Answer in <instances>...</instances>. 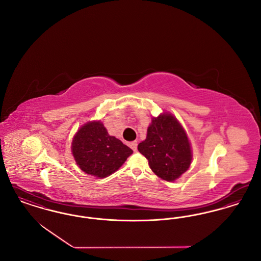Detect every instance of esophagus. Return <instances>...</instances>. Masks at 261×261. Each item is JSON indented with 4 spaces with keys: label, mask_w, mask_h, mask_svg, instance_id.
<instances>
[{
    "label": "esophagus",
    "mask_w": 261,
    "mask_h": 261,
    "mask_svg": "<svg viewBox=\"0 0 261 261\" xmlns=\"http://www.w3.org/2000/svg\"><path fill=\"white\" fill-rule=\"evenodd\" d=\"M137 146H138V143H137V141H134V142H131V143H129V147H130L131 149H133L134 151H136L137 150Z\"/></svg>",
    "instance_id": "obj_1"
}]
</instances>
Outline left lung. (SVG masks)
<instances>
[{
    "instance_id": "left-lung-1",
    "label": "left lung",
    "mask_w": 261,
    "mask_h": 261,
    "mask_svg": "<svg viewBox=\"0 0 261 261\" xmlns=\"http://www.w3.org/2000/svg\"><path fill=\"white\" fill-rule=\"evenodd\" d=\"M138 150L149 161L150 169L168 182L186 172L192 161L184 129L167 113L152 119L147 139L138 145Z\"/></svg>"
}]
</instances>
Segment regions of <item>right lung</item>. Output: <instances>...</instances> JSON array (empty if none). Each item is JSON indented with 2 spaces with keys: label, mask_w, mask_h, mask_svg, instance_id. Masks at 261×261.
Returning a JSON list of instances; mask_svg holds the SVG:
<instances>
[{
  "label": "right lung",
  "mask_w": 261,
  "mask_h": 261,
  "mask_svg": "<svg viewBox=\"0 0 261 261\" xmlns=\"http://www.w3.org/2000/svg\"><path fill=\"white\" fill-rule=\"evenodd\" d=\"M132 152L120 140L110 136L99 121L82 126L72 142V153L79 167L99 178L115 172Z\"/></svg>",
  "instance_id": "right-lung-1"
}]
</instances>
